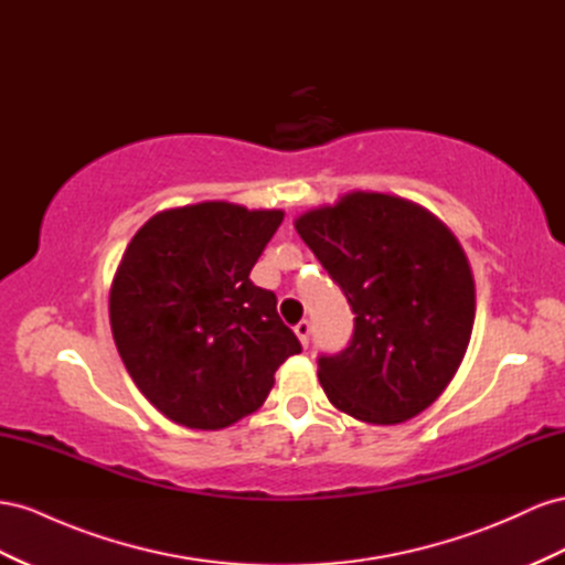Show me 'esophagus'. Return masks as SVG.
Masks as SVG:
<instances>
[{
	"label": "esophagus",
	"instance_id": "34e87169",
	"mask_svg": "<svg viewBox=\"0 0 565 565\" xmlns=\"http://www.w3.org/2000/svg\"><path fill=\"white\" fill-rule=\"evenodd\" d=\"M295 332H297L301 347H309V338H311V323H309V320H299V323L295 326Z\"/></svg>",
	"mask_w": 565,
	"mask_h": 565
}]
</instances>
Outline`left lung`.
<instances>
[{
    "instance_id": "8db88e82",
    "label": "left lung",
    "mask_w": 565,
    "mask_h": 565,
    "mask_svg": "<svg viewBox=\"0 0 565 565\" xmlns=\"http://www.w3.org/2000/svg\"><path fill=\"white\" fill-rule=\"evenodd\" d=\"M340 285L354 334L318 356L332 406L363 423L418 416L459 371L476 320V285L449 227L402 196L352 192L295 221Z\"/></svg>"
}]
</instances>
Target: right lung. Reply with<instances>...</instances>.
Returning <instances> with one entry per match:
<instances>
[{
    "mask_svg": "<svg viewBox=\"0 0 565 565\" xmlns=\"http://www.w3.org/2000/svg\"><path fill=\"white\" fill-rule=\"evenodd\" d=\"M282 211L202 202L151 216L120 258L111 330L130 377L163 416L221 430L266 402L301 344L249 273Z\"/></svg>",
    "mask_w": 565,
    "mask_h": 565,
    "instance_id": "right-lung-1",
    "label": "right lung"
}]
</instances>
